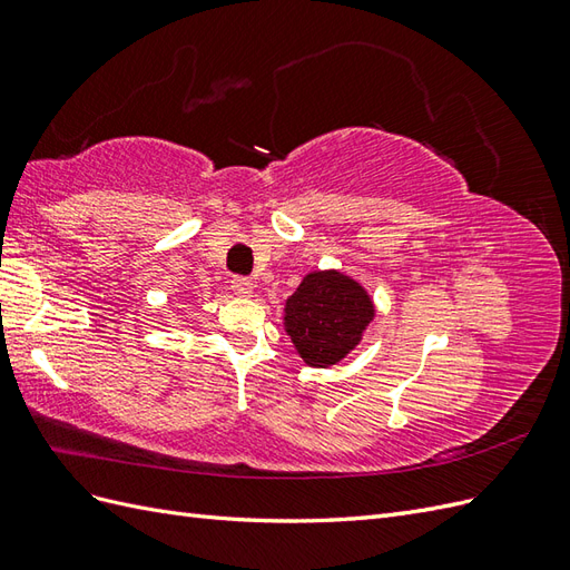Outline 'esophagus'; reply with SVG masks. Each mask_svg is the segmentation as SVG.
<instances>
[{
    "label": "esophagus",
    "mask_w": 570,
    "mask_h": 570,
    "mask_svg": "<svg viewBox=\"0 0 570 570\" xmlns=\"http://www.w3.org/2000/svg\"><path fill=\"white\" fill-rule=\"evenodd\" d=\"M230 289L235 292V295H239V297H252L254 283L249 278H245V275H235V278L230 281Z\"/></svg>",
    "instance_id": "obj_1"
}]
</instances>
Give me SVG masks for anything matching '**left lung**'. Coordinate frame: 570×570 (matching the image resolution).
Instances as JSON below:
<instances>
[{
	"mask_svg": "<svg viewBox=\"0 0 570 570\" xmlns=\"http://www.w3.org/2000/svg\"><path fill=\"white\" fill-rule=\"evenodd\" d=\"M373 316L368 292L340 271L308 273L285 302V331L299 356L316 368L347 356Z\"/></svg>",
	"mask_w": 570,
	"mask_h": 570,
	"instance_id": "obj_1",
	"label": "left lung"
}]
</instances>
